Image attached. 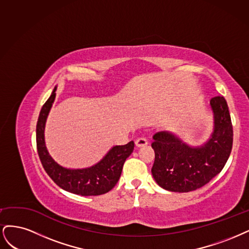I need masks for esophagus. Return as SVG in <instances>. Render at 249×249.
<instances>
[{"mask_svg": "<svg viewBox=\"0 0 249 249\" xmlns=\"http://www.w3.org/2000/svg\"><path fill=\"white\" fill-rule=\"evenodd\" d=\"M148 145V141L145 138H140L135 141V146L136 147H145Z\"/></svg>", "mask_w": 249, "mask_h": 249, "instance_id": "esophagus-1", "label": "esophagus"}]
</instances>
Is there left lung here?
<instances>
[{
	"label": "left lung",
	"instance_id": "left-lung-1",
	"mask_svg": "<svg viewBox=\"0 0 249 249\" xmlns=\"http://www.w3.org/2000/svg\"><path fill=\"white\" fill-rule=\"evenodd\" d=\"M214 129L200 147H191L172 132L153 135L155 152L152 175L165 190L188 192L198 189L218 175L227 163L232 147V125L228 103L222 96L211 98Z\"/></svg>",
	"mask_w": 249,
	"mask_h": 249
}]
</instances>
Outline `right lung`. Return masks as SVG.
Wrapping results in <instances>:
<instances>
[{
	"label": "right lung",
	"instance_id": "obj_1",
	"mask_svg": "<svg viewBox=\"0 0 249 249\" xmlns=\"http://www.w3.org/2000/svg\"><path fill=\"white\" fill-rule=\"evenodd\" d=\"M55 90L57 88H54L51 97L43 104L36 126V142L40 161L52 180L64 190L83 196L107 194L118 183L125 160L132 153L134 142L131 141L124 146L113 147L98 163L90 167L72 170L61 166L49 154L44 142L45 122L55 98Z\"/></svg>",
	"mask_w": 249,
	"mask_h": 249
}]
</instances>
